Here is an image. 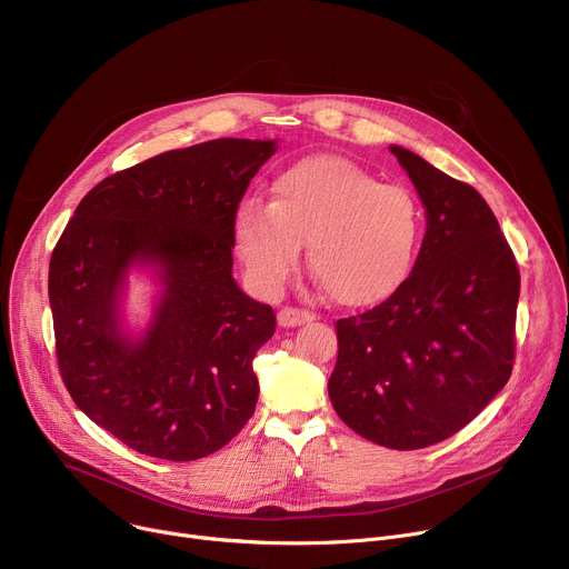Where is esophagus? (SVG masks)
<instances>
[{
  "label": "esophagus",
  "mask_w": 569,
  "mask_h": 569,
  "mask_svg": "<svg viewBox=\"0 0 569 569\" xmlns=\"http://www.w3.org/2000/svg\"><path fill=\"white\" fill-rule=\"evenodd\" d=\"M281 327H299L306 322H313L316 316L311 311H303V308H295V306H283L279 316H277Z\"/></svg>",
  "instance_id": "esophagus-1"
}]
</instances>
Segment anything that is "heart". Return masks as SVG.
Returning a JSON list of instances; mask_svg holds the SVG:
<instances>
[{
	"label": "heart",
	"instance_id": "b5f03b06",
	"mask_svg": "<svg viewBox=\"0 0 569 569\" xmlns=\"http://www.w3.org/2000/svg\"><path fill=\"white\" fill-rule=\"evenodd\" d=\"M420 206L403 186L368 170L313 157L283 170L272 201L247 199L233 218V244L251 283L281 290L308 240V268L347 308L388 299L408 277L420 242Z\"/></svg>",
	"mask_w": 569,
	"mask_h": 569
}]
</instances>
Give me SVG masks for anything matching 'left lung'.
<instances>
[{"instance_id": "1", "label": "left lung", "mask_w": 569, "mask_h": 569, "mask_svg": "<svg viewBox=\"0 0 569 569\" xmlns=\"http://www.w3.org/2000/svg\"><path fill=\"white\" fill-rule=\"evenodd\" d=\"M390 151L425 203L427 233L386 301L336 322L329 397L351 431L406 451L460 431L510 379L520 270L470 183Z\"/></svg>"}]
</instances>
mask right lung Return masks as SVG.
Returning <instances> with one entry per match:
<instances>
[{
  "label": "right lung",
  "instance_id": "1",
  "mask_svg": "<svg viewBox=\"0 0 569 569\" xmlns=\"http://www.w3.org/2000/svg\"><path fill=\"white\" fill-rule=\"evenodd\" d=\"M274 140L218 138L163 151L99 181L49 261L63 383L127 447L166 460L222 449L253 416V356L277 329L272 306L233 281V218ZM133 262L160 268L164 297L146 336L119 327Z\"/></svg>",
  "mask_w": 569,
  "mask_h": 569
}]
</instances>
